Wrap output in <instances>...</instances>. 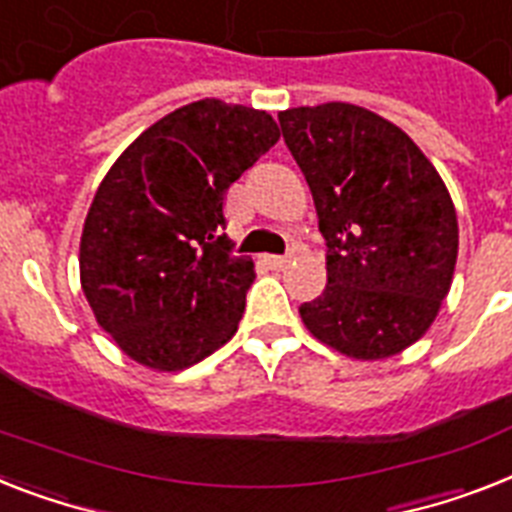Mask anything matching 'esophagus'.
Listing matches in <instances>:
<instances>
[{
    "instance_id": "1",
    "label": "esophagus",
    "mask_w": 512,
    "mask_h": 512,
    "mask_svg": "<svg viewBox=\"0 0 512 512\" xmlns=\"http://www.w3.org/2000/svg\"><path fill=\"white\" fill-rule=\"evenodd\" d=\"M265 263H268L273 270H284L286 265L292 263V260H289V257H281V255H268L265 257Z\"/></svg>"
}]
</instances>
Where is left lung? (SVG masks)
Segmentation results:
<instances>
[{"instance_id":"8db88e82","label":"left lung","mask_w":512,"mask_h":512,"mask_svg":"<svg viewBox=\"0 0 512 512\" xmlns=\"http://www.w3.org/2000/svg\"><path fill=\"white\" fill-rule=\"evenodd\" d=\"M313 191L328 284L299 307L318 342L352 360L400 355L431 328L458 263V215L410 136L350 102L278 112Z\"/></svg>"}]
</instances>
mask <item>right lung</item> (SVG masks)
Listing matches in <instances>:
<instances>
[{"label": "right lung", "mask_w": 512, "mask_h": 512, "mask_svg": "<svg viewBox=\"0 0 512 512\" xmlns=\"http://www.w3.org/2000/svg\"><path fill=\"white\" fill-rule=\"evenodd\" d=\"M265 110L199 99L149 126L102 178L81 234V289L112 342L184 371L239 328L255 263L223 234L228 186L278 141Z\"/></svg>", "instance_id": "1"}]
</instances>
